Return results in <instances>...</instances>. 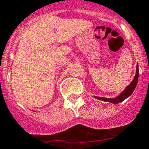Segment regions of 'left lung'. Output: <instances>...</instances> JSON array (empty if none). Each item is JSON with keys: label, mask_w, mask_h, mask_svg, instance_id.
Here are the masks:
<instances>
[{"label": "left lung", "mask_w": 149, "mask_h": 149, "mask_svg": "<svg viewBox=\"0 0 149 149\" xmlns=\"http://www.w3.org/2000/svg\"><path fill=\"white\" fill-rule=\"evenodd\" d=\"M138 78H139V67H138V64H137V65H136V74H135V77H134V80H133L132 82L129 84L128 86H127L125 89H124L123 92H122L120 95H119L117 97H116V98H103V97H97V96H95V98H97V99L101 100V101H107V102H110V103H113V104L120 103V102L123 101L125 99L128 98L129 96L132 94L134 90L135 89V88H136V84H137Z\"/></svg>", "instance_id": "obj_1"}]
</instances>
